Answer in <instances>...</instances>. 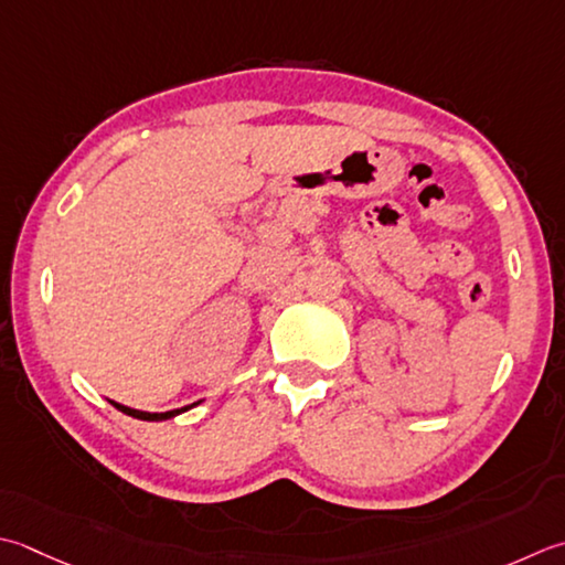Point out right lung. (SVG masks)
I'll use <instances>...</instances> for the list:
<instances>
[{
	"mask_svg": "<svg viewBox=\"0 0 565 565\" xmlns=\"http://www.w3.org/2000/svg\"><path fill=\"white\" fill-rule=\"evenodd\" d=\"M201 402H203V399H201ZM201 402H193V404L181 406V408H171V412H163V414L139 412V408H129V406H125V404H117V402H109V404H113L115 408H119L121 414H127V416H131V418H139V422H169V418H173V416H179V414L188 412V408H193V406H198Z\"/></svg>",
	"mask_w": 565,
	"mask_h": 565,
	"instance_id": "1",
	"label": "right lung"
}]
</instances>
